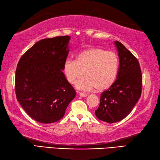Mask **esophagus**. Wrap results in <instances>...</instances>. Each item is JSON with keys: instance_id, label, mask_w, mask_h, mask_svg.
Returning <instances> with one entry per match:
<instances>
[{"instance_id": "esophagus-1", "label": "esophagus", "mask_w": 160, "mask_h": 160, "mask_svg": "<svg viewBox=\"0 0 160 160\" xmlns=\"http://www.w3.org/2000/svg\"><path fill=\"white\" fill-rule=\"evenodd\" d=\"M78 94H79L80 97H87V94L84 93V92H78Z\"/></svg>"}]
</instances>
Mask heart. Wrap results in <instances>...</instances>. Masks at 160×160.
Masks as SVG:
<instances>
[{"label": "heart", "mask_w": 160, "mask_h": 160, "mask_svg": "<svg viewBox=\"0 0 160 160\" xmlns=\"http://www.w3.org/2000/svg\"><path fill=\"white\" fill-rule=\"evenodd\" d=\"M119 69V59L115 52L98 48L79 52L75 60L67 59L63 67L67 81L78 89L103 91L114 83Z\"/></svg>", "instance_id": "heart-1"}]
</instances>
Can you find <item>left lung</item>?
Here are the masks:
<instances>
[{"label":"left lung","instance_id":"left-lung-1","mask_svg":"<svg viewBox=\"0 0 160 160\" xmlns=\"http://www.w3.org/2000/svg\"><path fill=\"white\" fill-rule=\"evenodd\" d=\"M114 44L118 52L120 66L114 83L101 94L97 118L113 123L125 118L132 111L142 92V76L139 62L125 46L118 41Z\"/></svg>","mask_w":160,"mask_h":160}]
</instances>
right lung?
Masks as SVG:
<instances>
[{"mask_svg": "<svg viewBox=\"0 0 160 160\" xmlns=\"http://www.w3.org/2000/svg\"><path fill=\"white\" fill-rule=\"evenodd\" d=\"M70 37L43 39L21 57L16 70L17 100L32 119L40 123L58 121L76 96L63 67Z\"/></svg>", "mask_w": 160, "mask_h": 160, "instance_id": "1", "label": "right lung"}]
</instances>
